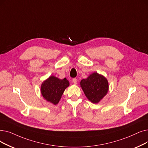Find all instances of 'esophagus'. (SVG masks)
<instances>
[{"label": "esophagus", "instance_id": "esophagus-1", "mask_svg": "<svg viewBox=\"0 0 148 148\" xmlns=\"http://www.w3.org/2000/svg\"><path fill=\"white\" fill-rule=\"evenodd\" d=\"M73 83H74V84L76 85V84H77V79H75V78L73 79Z\"/></svg>", "mask_w": 148, "mask_h": 148}]
</instances>
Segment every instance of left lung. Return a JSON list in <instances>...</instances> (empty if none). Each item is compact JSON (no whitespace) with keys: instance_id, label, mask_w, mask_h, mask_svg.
I'll return each mask as SVG.
<instances>
[{"instance_id":"8db88e82","label":"left lung","mask_w":148,"mask_h":148,"mask_svg":"<svg viewBox=\"0 0 148 148\" xmlns=\"http://www.w3.org/2000/svg\"><path fill=\"white\" fill-rule=\"evenodd\" d=\"M80 87L87 99L93 103H98L107 94L109 83L104 75L94 72L80 81Z\"/></svg>"}]
</instances>
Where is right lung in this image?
<instances>
[{
	"instance_id": "obj_1",
	"label": "right lung",
	"mask_w": 148,
	"mask_h": 148,
	"mask_svg": "<svg viewBox=\"0 0 148 148\" xmlns=\"http://www.w3.org/2000/svg\"><path fill=\"white\" fill-rule=\"evenodd\" d=\"M69 86V82L66 78L60 79L51 75L42 83L41 94L47 101L56 105L59 103L63 93Z\"/></svg>"
}]
</instances>
